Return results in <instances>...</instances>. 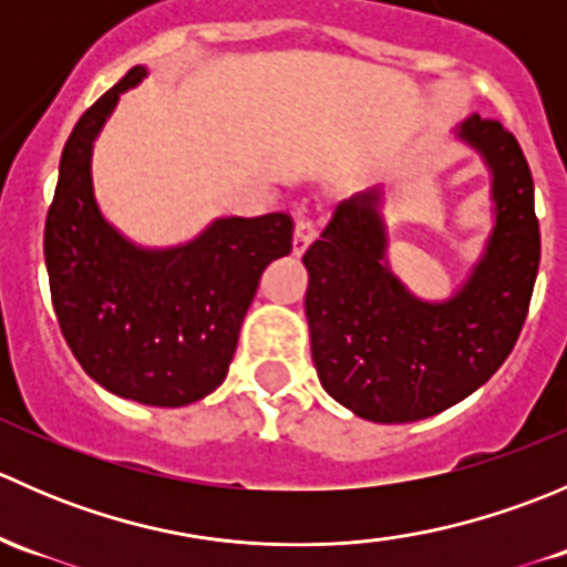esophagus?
I'll list each match as a JSON object with an SVG mask.
<instances>
[{
  "label": "esophagus",
  "instance_id": "obj_1",
  "mask_svg": "<svg viewBox=\"0 0 567 567\" xmlns=\"http://www.w3.org/2000/svg\"><path fill=\"white\" fill-rule=\"evenodd\" d=\"M316 221L307 219V216H299L296 219V230H293V251L296 255H301L307 247H310L312 241H316Z\"/></svg>",
  "mask_w": 567,
  "mask_h": 567
}]
</instances>
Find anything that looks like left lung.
<instances>
[{
    "label": "left lung",
    "mask_w": 567,
    "mask_h": 567,
    "mask_svg": "<svg viewBox=\"0 0 567 567\" xmlns=\"http://www.w3.org/2000/svg\"><path fill=\"white\" fill-rule=\"evenodd\" d=\"M455 134L491 169L496 225L450 299H416L390 271L381 188L337 205L305 251L318 379L362 420L416 422L461 403L502 368L527 320L540 262L529 164L496 120L472 114Z\"/></svg>",
    "instance_id": "obj_1"
}]
</instances>
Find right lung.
<instances>
[{
	"instance_id": "add662e5",
	"label": "right lung",
	"mask_w": 567,
	"mask_h": 567,
	"mask_svg": "<svg viewBox=\"0 0 567 567\" xmlns=\"http://www.w3.org/2000/svg\"><path fill=\"white\" fill-rule=\"evenodd\" d=\"M136 65L73 125L45 216L51 305L84 373L109 392L177 409L225 381L262 268L293 249V219H216L194 241L145 249L114 230L93 192V142Z\"/></svg>"
}]
</instances>
